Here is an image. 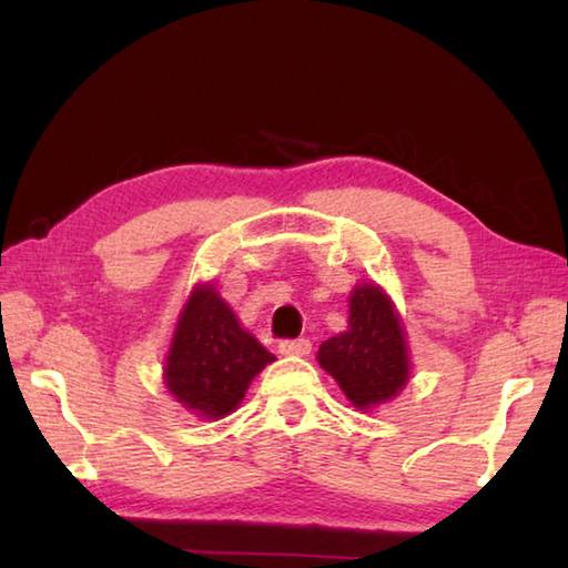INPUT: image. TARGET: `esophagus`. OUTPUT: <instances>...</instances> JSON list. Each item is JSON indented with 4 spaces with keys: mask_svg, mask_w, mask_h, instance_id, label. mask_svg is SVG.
Segmentation results:
<instances>
[{
    "mask_svg": "<svg viewBox=\"0 0 568 568\" xmlns=\"http://www.w3.org/2000/svg\"><path fill=\"white\" fill-rule=\"evenodd\" d=\"M277 351L283 355H307L311 353V341L307 338H295V341H281Z\"/></svg>",
    "mask_w": 568,
    "mask_h": 568,
    "instance_id": "34e87169",
    "label": "esophagus"
}]
</instances>
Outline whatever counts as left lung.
I'll return each mask as SVG.
<instances>
[{"label":"left lung","mask_w":568,"mask_h":568,"mask_svg":"<svg viewBox=\"0 0 568 568\" xmlns=\"http://www.w3.org/2000/svg\"><path fill=\"white\" fill-rule=\"evenodd\" d=\"M318 363L361 410L381 406L406 386L410 371L406 333L390 297L376 283L358 285L351 293L348 331L321 345Z\"/></svg>","instance_id":"8db88e82"}]
</instances>
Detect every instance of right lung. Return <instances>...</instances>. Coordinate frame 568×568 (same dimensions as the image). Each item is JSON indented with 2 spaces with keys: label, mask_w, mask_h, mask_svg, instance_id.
Returning <instances> with one entry per match:
<instances>
[{
  "label": "right lung",
  "mask_w": 568,
  "mask_h": 568,
  "mask_svg": "<svg viewBox=\"0 0 568 568\" xmlns=\"http://www.w3.org/2000/svg\"><path fill=\"white\" fill-rule=\"evenodd\" d=\"M275 361L240 328L213 285H197L182 307L165 363L168 390L187 410L217 420L233 413L257 373Z\"/></svg>",
  "instance_id": "1"
}]
</instances>
